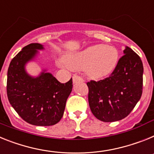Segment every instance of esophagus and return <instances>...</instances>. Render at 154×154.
<instances>
[{"label":"esophagus","instance_id":"34e87169","mask_svg":"<svg viewBox=\"0 0 154 154\" xmlns=\"http://www.w3.org/2000/svg\"><path fill=\"white\" fill-rule=\"evenodd\" d=\"M78 81H83V79L81 78V77H79V76H73V83H77Z\"/></svg>","mask_w":154,"mask_h":154}]
</instances>
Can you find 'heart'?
I'll return each instance as SVG.
<instances>
[{
	"label": "heart",
	"instance_id": "1",
	"mask_svg": "<svg viewBox=\"0 0 154 154\" xmlns=\"http://www.w3.org/2000/svg\"><path fill=\"white\" fill-rule=\"evenodd\" d=\"M118 60L119 51L116 48L99 44L69 54L66 58V65L73 69L85 68L88 77L100 79L109 75L116 68Z\"/></svg>",
	"mask_w": 154,
	"mask_h": 154
}]
</instances>
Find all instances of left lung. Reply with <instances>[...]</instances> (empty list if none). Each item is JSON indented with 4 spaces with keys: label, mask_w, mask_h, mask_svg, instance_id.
<instances>
[{
    "label": "left lung",
    "mask_w": 154,
    "mask_h": 154,
    "mask_svg": "<svg viewBox=\"0 0 154 154\" xmlns=\"http://www.w3.org/2000/svg\"><path fill=\"white\" fill-rule=\"evenodd\" d=\"M123 53L109 77L87 83L91 112L97 119L105 122L126 117L143 93V66L141 59L128 46Z\"/></svg>",
    "instance_id": "1"
}]
</instances>
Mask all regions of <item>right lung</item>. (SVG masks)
Returning <instances> with one entry per match:
<instances>
[{"mask_svg": "<svg viewBox=\"0 0 154 154\" xmlns=\"http://www.w3.org/2000/svg\"><path fill=\"white\" fill-rule=\"evenodd\" d=\"M42 49L41 44L31 43L12 59L8 70L7 94L11 106L26 122L49 126L62 119L73 81L71 78L62 84L46 69L37 77L29 75L25 65Z\"/></svg>", "mask_w": 154, "mask_h": 154, "instance_id": "add662e5", "label": "right lung"}]
</instances>
